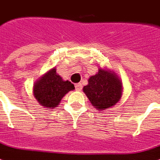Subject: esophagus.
Instances as JSON below:
<instances>
[{"label":"esophagus","mask_w":160,"mask_h":160,"mask_svg":"<svg viewBox=\"0 0 160 160\" xmlns=\"http://www.w3.org/2000/svg\"><path fill=\"white\" fill-rule=\"evenodd\" d=\"M75 88H76V90H78V91H81L82 88V83H77V84H75Z\"/></svg>","instance_id":"esophagus-1"}]
</instances>
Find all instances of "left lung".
I'll use <instances>...</instances> for the list:
<instances>
[{"label": "left lung", "instance_id": "obj_1", "mask_svg": "<svg viewBox=\"0 0 160 160\" xmlns=\"http://www.w3.org/2000/svg\"><path fill=\"white\" fill-rule=\"evenodd\" d=\"M83 92L92 106L98 110L106 109L119 101L122 83L115 74L100 68L96 75L90 77Z\"/></svg>", "mask_w": 160, "mask_h": 160}]
</instances>
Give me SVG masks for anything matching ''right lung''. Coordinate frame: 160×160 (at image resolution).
<instances>
[{"instance_id":"1","label":"right lung","mask_w":160,"mask_h":160,"mask_svg":"<svg viewBox=\"0 0 160 160\" xmlns=\"http://www.w3.org/2000/svg\"><path fill=\"white\" fill-rule=\"evenodd\" d=\"M73 89V84L69 81H63L53 68L36 82L33 93L42 106L55 108L60 103L62 98Z\"/></svg>"}]
</instances>
